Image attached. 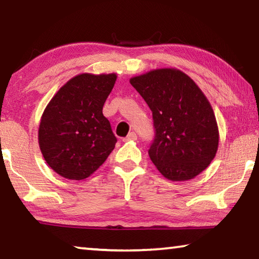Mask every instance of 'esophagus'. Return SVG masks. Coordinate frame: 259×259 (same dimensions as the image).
Instances as JSON below:
<instances>
[{"label": "esophagus", "mask_w": 259, "mask_h": 259, "mask_svg": "<svg viewBox=\"0 0 259 259\" xmlns=\"http://www.w3.org/2000/svg\"><path fill=\"white\" fill-rule=\"evenodd\" d=\"M136 139H137V135H136L134 131H131V133H129V135L126 136L123 140H125V142H129V140H136Z\"/></svg>", "instance_id": "34e87169"}]
</instances>
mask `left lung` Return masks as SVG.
Returning a JSON list of instances; mask_svg holds the SVG:
<instances>
[{
    "instance_id": "8db88e82",
    "label": "left lung",
    "mask_w": 259,
    "mask_h": 259,
    "mask_svg": "<svg viewBox=\"0 0 259 259\" xmlns=\"http://www.w3.org/2000/svg\"><path fill=\"white\" fill-rule=\"evenodd\" d=\"M153 114L155 137L148 154L174 182L188 181L207 169L218 150L213 109L200 88L177 68L153 69L130 78Z\"/></svg>"
}]
</instances>
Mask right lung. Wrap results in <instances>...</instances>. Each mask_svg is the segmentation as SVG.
<instances>
[{
  "instance_id": "add662e5",
  "label": "right lung",
  "mask_w": 259,
  "mask_h": 259,
  "mask_svg": "<svg viewBox=\"0 0 259 259\" xmlns=\"http://www.w3.org/2000/svg\"><path fill=\"white\" fill-rule=\"evenodd\" d=\"M116 74L82 73L57 91L38 126V145L50 168L61 177L82 181L102 165L116 137L103 106Z\"/></svg>"
}]
</instances>
